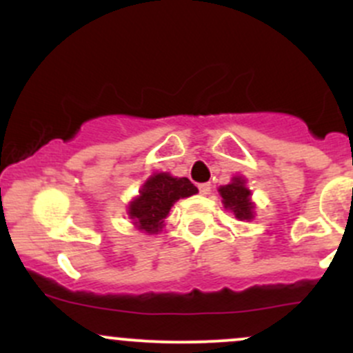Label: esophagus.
<instances>
[{
  "instance_id": "34e87169",
  "label": "esophagus",
  "mask_w": 353,
  "mask_h": 353,
  "mask_svg": "<svg viewBox=\"0 0 353 353\" xmlns=\"http://www.w3.org/2000/svg\"><path fill=\"white\" fill-rule=\"evenodd\" d=\"M198 190H199V193H201V194H208L210 191H212V184L201 183V184H198Z\"/></svg>"
}]
</instances>
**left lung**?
Here are the masks:
<instances>
[{
  "instance_id": "obj_1",
  "label": "left lung",
  "mask_w": 353,
  "mask_h": 353,
  "mask_svg": "<svg viewBox=\"0 0 353 353\" xmlns=\"http://www.w3.org/2000/svg\"><path fill=\"white\" fill-rule=\"evenodd\" d=\"M220 196L223 199L225 208L232 210L234 215L239 220H251L252 219V203L249 196L251 191L244 186V179L234 177L232 183L227 186L220 188Z\"/></svg>"
}]
</instances>
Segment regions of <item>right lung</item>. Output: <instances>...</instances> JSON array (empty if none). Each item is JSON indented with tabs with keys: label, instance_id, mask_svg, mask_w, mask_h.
Instances as JSON below:
<instances>
[{
	"label": "right lung",
	"instance_id": "obj_1",
	"mask_svg": "<svg viewBox=\"0 0 353 353\" xmlns=\"http://www.w3.org/2000/svg\"><path fill=\"white\" fill-rule=\"evenodd\" d=\"M196 193L198 188L188 177H172L165 172L155 174L143 184L140 196L131 201L128 213L138 229L155 234L162 229L163 219L169 215L177 199Z\"/></svg>",
	"mask_w": 353,
	"mask_h": 353
}]
</instances>
